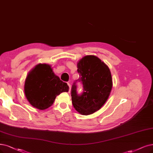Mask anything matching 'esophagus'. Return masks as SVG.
Returning <instances> with one entry per match:
<instances>
[{
    "label": "esophagus",
    "instance_id": "esophagus-1",
    "mask_svg": "<svg viewBox=\"0 0 153 153\" xmlns=\"http://www.w3.org/2000/svg\"><path fill=\"white\" fill-rule=\"evenodd\" d=\"M68 86H69V91H70L71 89V84L69 83H68Z\"/></svg>",
    "mask_w": 153,
    "mask_h": 153
}]
</instances>
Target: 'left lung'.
<instances>
[{"label":"left lung","mask_w":153,"mask_h":153,"mask_svg":"<svg viewBox=\"0 0 153 153\" xmlns=\"http://www.w3.org/2000/svg\"><path fill=\"white\" fill-rule=\"evenodd\" d=\"M79 78L71 89L72 102L79 114L88 115L99 110L108 100L112 88V78L108 67L94 55L84 56L77 63ZM77 81L81 82L83 92H76Z\"/></svg>","instance_id":"8db88e82"}]
</instances>
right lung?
<instances>
[{
  "label": "right lung",
  "mask_w": 153,
  "mask_h": 153,
  "mask_svg": "<svg viewBox=\"0 0 153 153\" xmlns=\"http://www.w3.org/2000/svg\"><path fill=\"white\" fill-rule=\"evenodd\" d=\"M24 90L30 103L43 110L52 105L56 96L69 91V86L55 74L50 65L39 64L28 73Z\"/></svg>",
  "instance_id": "obj_1"
}]
</instances>
